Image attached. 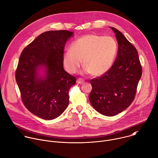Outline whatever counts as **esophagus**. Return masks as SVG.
I'll return each mask as SVG.
<instances>
[{
	"label": "esophagus",
	"instance_id": "esophagus-1",
	"mask_svg": "<svg viewBox=\"0 0 158 158\" xmlns=\"http://www.w3.org/2000/svg\"><path fill=\"white\" fill-rule=\"evenodd\" d=\"M84 81L82 78H78L76 81L77 84H82L84 83Z\"/></svg>",
	"mask_w": 158,
	"mask_h": 158
}]
</instances>
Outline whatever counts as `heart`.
Instances as JSON below:
<instances>
[{"label":"heart","instance_id":"1","mask_svg":"<svg viewBox=\"0 0 158 158\" xmlns=\"http://www.w3.org/2000/svg\"><path fill=\"white\" fill-rule=\"evenodd\" d=\"M117 52V44L112 37L89 34L71 43L70 51L63 54V63L66 70L74 74L82 61L85 73L100 76L111 68Z\"/></svg>","mask_w":158,"mask_h":158}]
</instances>
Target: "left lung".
Instances as JSON below:
<instances>
[{"label": "left lung", "instance_id": "left-lung-1", "mask_svg": "<svg viewBox=\"0 0 158 158\" xmlns=\"http://www.w3.org/2000/svg\"><path fill=\"white\" fill-rule=\"evenodd\" d=\"M110 28L118 44L117 56L106 73L90 81L92 89L89 97L92 107L108 117L116 115L130 106L142 75L136 49L122 33Z\"/></svg>", "mask_w": 158, "mask_h": 158}]
</instances>
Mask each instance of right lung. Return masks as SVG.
I'll return each mask as SVG.
<instances>
[{
	"instance_id": "1",
	"label": "right lung",
	"mask_w": 158,
	"mask_h": 158,
	"mask_svg": "<svg viewBox=\"0 0 158 158\" xmlns=\"http://www.w3.org/2000/svg\"><path fill=\"white\" fill-rule=\"evenodd\" d=\"M73 32H44L27 46L20 55L15 72L22 102L35 115L44 119L58 117L69 105V90L74 76L63 68V56L67 40ZM44 69L43 76L38 71Z\"/></svg>"
}]
</instances>
